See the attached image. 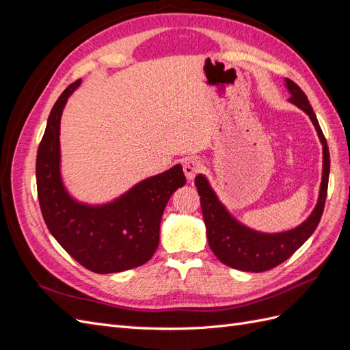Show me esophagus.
I'll use <instances>...</instances> for the list:
<instances>
[{"label":"esophagus","mask_w":350,"mask_h":350,"mask_svg":"<svg viewBox=\"0 0 350 350\" xmlns=\"http://www.w3.org/2000/svg\"><path fill=\"white\" fill-rule=\"evenodd\" d=\"M201 169H203V162L197 157H189L184 162V174L188 179H193Z\"/></svg>","instance_id":"34e87169"}]
</instances>
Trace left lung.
<instances>
[{
    "label": "left lung",
    "mask_w": 350,
    "mask_h": 350,
    "mask_svg": "<svg viewBox=\"0 0 350 350\" xmlns=\"http://www.w3.org/2000/svg\"><path fill=\"white\" fill-rule=\"evenodd\" d=\"M286 88L291 92L289 100L311 118L323 144V179L319 203L302 225L282 234H260L248 229L228 213L225 206L220 203L208 185L207 179L203 175L196 176V187L200 196L210 250L221 262L237 270L260 273L279 266L312 235L320 224L324 210L328 174H330V153H328L325 137L302 89L289 79H286Z\"/></svg>",
    "instance_id": "left-lung-1"
}]
</instances>
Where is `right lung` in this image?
<instances>
[{"label":"right lung","mask_w":350,"mask_h":350,"mask_svg":"<svg viewBox=\"0 0 350 350\" xmlns=\"http://www.w3.org/2000/svg\"><path fill=\"white\" fill-rule=\"evenodd\" d=\"M80 83H71L49 113L36 156L39 206L52 237L83 267L100 274L118 273L143 266L153 257L167 200L187 179L183 166L175 165L109 204L88 206L72 200L59 174V121Z\"/></svg>","instance_id":"1"}]
</instances>
